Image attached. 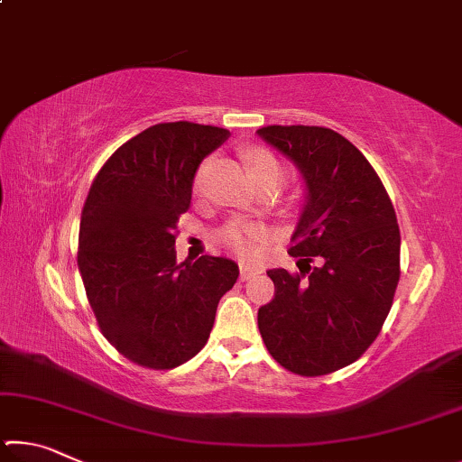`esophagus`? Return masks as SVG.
Returning <instances> with one entry per match:
<instances>
[{
  "label": "esophagus",
  "instance_id": "1",
  "mask_svg": "<svg viewBox=\"0 0 462 462\" xmlns=\"http://www.w3.org/2000/svg\"><path fill=\"white\" fill-rule=\"evenodd\" d=\"M264 269H263V264H254V263H240V279L242 281H246V279H250V277H254V275H261Z\"/></svg>",
  "mask_w": 462,
  "mask_h": 462
}]
</instances>
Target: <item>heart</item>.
I'll use <instances>...</instances> for the list:
<instances>
[{"label":"heart","mask_w":462,"mask_h":462,"mask_svg":"<svg viewBox=\"0 0 462 462\" xmlns=\"http://www.w3.org/2000/svg\"><path fill=\"white\" fill-rule=\"evenodd\" d=\"M246 159L250 162V169H253L254 177L277 175L281 179L279 161L269 151H263V148H253V151L246 152ZM259 236H261L259 230L250 228V226H245V224H234L224 232L226 242H228L232 248L240 250V253H248L250 245H253V240L259 238Z\"/></svg>","instance_id":"1"}]
</instances>
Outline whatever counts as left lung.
Here are the masks:
<instances>
[{
    "mask_svg": "<svg viewBox=\"0 0 462 462\" xmlns=\"http://www.w3.org/2000/svg\"><path fill=\"white\" fill-rule=\"evenodd\" d=\"M306 187L289 254L300 273L271 269L273 301L259 310L267 350L287 371L318 377L355 363L381 332L400 281V226L371 162L338 132L267 126Z\"/></svg>",
    "mask_w": 462,
    "mask_h": 462,
    "instance_id": "8db88e82",
    "label": "left lung"
}]
</instances>
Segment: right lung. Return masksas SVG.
<instances>
[{
    "instance_id": "obj_1",
    "label": "right lung",
    "mask_w": 462,
    "mask_h": 462,
    "mask_svg": "<svg viewBox=\"0 0 462 462\" xmlns=\"http://www.w3.org/2000/svg\"><path fill=\"white\" fill-rule=\"evenodd\" d=\"M230 132L169 122L130 138L93 181L79 228V273L99 330L128 361L175 369L206 346L238 264L203 254L177 263L179 216L201 161Z\"/></svg>"
}]
</instances>
